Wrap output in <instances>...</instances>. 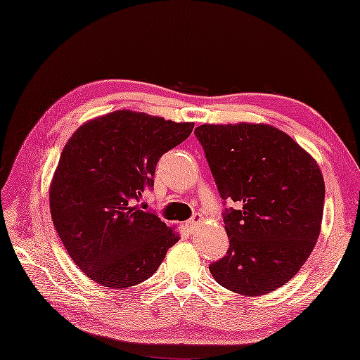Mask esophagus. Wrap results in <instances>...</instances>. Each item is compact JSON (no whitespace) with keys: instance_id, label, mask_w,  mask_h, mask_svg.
<instances>
[{"instance_id":"34e87169","label":"esophagus","mask_w":360,"mask_h":360,"mask_svg":"<svg viewBox=\"0 0 360 360\" xmlns=\"http://www.w3.org/2000/svg\"><path fill=\"white\" fill-rule=\"evenodd\" d=\"M201 221H202V215L201 214H194L191 219L188 220V225H190V228H196Z\"/></svg>"}]
</instances>
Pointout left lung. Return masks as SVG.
<instances>
[{"label": "left lung", "mask_w": 360, "mask_h": 360, "mask_svg": "<svg viewBox=\"0 0 360 360\" xmlns=\"http://www.w3.org/2000/svg\"><path fill=\"white\" fill-rule=\"evenodd\" d=\"M221 199L229 249L209 269L228 290L258 297L287 284L313 252L323 214L322 172L290 135L269 124L194 129Z\"/></svg>", "instance_id": "8db88e82"}]
</instances>
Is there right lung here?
<instances>
[{"instance_id":"1","label":"right lung","mask_w":360,"mask_h":360,"mask_svg":"<svg viewBox=\"0 0 360 360\" xmlns=\"http://www.w3.org/2000/svg\"><path fill=\"white\" fill-rule=\"evenodd\" d=\"M193 127L117 110L84 122L70 137L49 204L58 238L87 278L111 288L137 285L180 239L135 202L155 184L159 158L190 137Z\"/></svg>"}]
</instances>
